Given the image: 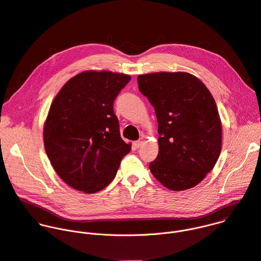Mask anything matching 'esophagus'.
Instances as JSON below:
<instances>
[{
  "instance_id": "1",
  "label": "esophagus",
  "mask_w": 261,
  "mask_h": 261,
  "mask_svg": "<svg viewBox=\"0 0 261 261\" xmlns=\"http://www.w3.org/2000/svg\"><path fill=\"white\" fill-rule=\"evenodd\" d=\"M143 142V138L141 137V138H139L138 140H136V141H134L133 142V146H134V148H139V146L141 145V143Z\"/></svg>"
}]
</instances>
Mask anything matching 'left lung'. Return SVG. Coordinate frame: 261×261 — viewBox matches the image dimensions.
Segmentation results:
<instances>
[{
  "mask_svg": "<svg viewBox=\"0 0 261 261\" xmlns=\"http://www.w3.org/2000/svg\"><path fill=\"white\" fill-rule=\"evenodd\" d=\"M137 83L158 121L159 153L150 163L151 172L167 189L194 187L221 153L222 126L212 94L186 72L144 74Z\"/></svg>",
  "mask_w": 261,
  "mask_h": 261,
  "instance_id": "obj_1",
  "label": "left lung"
}]
</instances>
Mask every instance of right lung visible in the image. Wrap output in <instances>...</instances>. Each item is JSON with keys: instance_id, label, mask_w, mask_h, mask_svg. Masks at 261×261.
Wrapping results in <instances>:
<instances>
[{"instance_id": "obj_1", "label": "right lung", "mask_w": 261, "mask_h": 261, "mask_svg": "<svg viewBox=\"0 0 261 261\" xmlns=\"http://www.w3.org/2000/svg\"><path fill=\"white\" fill-rule=\"evenodd\" d=\"M129 75L86 71L56 96L44 125V146L59 176L70 187L95 193L113 180L131 144L121 137L114 102Z\"/></svg>"}]
</instances>
